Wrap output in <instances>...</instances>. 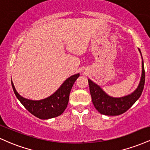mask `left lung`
Segmentation results:
<instances>
[{"label":"left lung","mask_w":150,"mask_h":150,"mask_svg":"<svg viewBox=\"0 0 150 150\" xmlns=\"http://www.w3.org/2000/svg\"><path fill=\"white\" fill-rule=\"evenodd\" d=\"M141 53L140 50L139 49ZM142 77L138 87L132 94L120 98L109 97L95 83L88 80L89 92L94 107L101 114L107 116H118L127 111L140 97L145 82L143 59L142 62Z\"/></svg>","instance_id":"obj_1"}]
</instances>
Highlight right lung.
<instances>
[{
	"instance_id": "obj_1",
	"label": "right lung",
	"mask_w": 150,
	"mask_h": 150,
	"mask_svg": "<svg viewBox=\"0 0 150 150\" xmlns=\"http://www.w3.org/2000/svg\"><path fill=\"white\" fill-rule=\"evenodd\" d=\"M79 75L76 74L70 77L54 94L39 101L30 100L21 97L17 92L13 82L11 83L15 96L29 112L41 119H49L60 116L65 111L69 101L70 90Z\"/></svg>"
}]
</instances>
